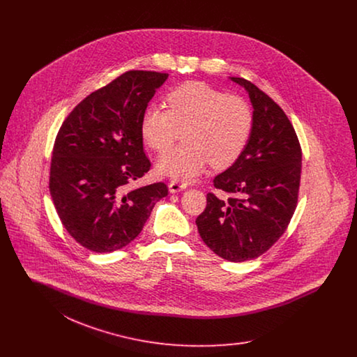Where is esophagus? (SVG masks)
Listing matches in <instances>:
<instances>
[{"label": "esophagus", "mask_w": 357, "mask_h": 357, "mask_svg": "<svg viewBox=\"0 0 357 357\" xmlns=\"http://www.w3.org/2000/svg\"><path fill=\"white\" fill-rule=\"evenodd\" d=\"M169 188H170V192L175 194V192H179L182 190L186 188V183H182L181 181H171L169 183Z\"/></svg>", "instance_id": "1"}]
</instances>
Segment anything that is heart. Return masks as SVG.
Masks as SVG:
<instances>
[{
	"label": "heart",
	"instance_id": "heart-1",
	"mask_svg": "<svg viewBox=\"0 0 357 357\" xmlns=\"http://www.w3.org/2000/svg\"><path fill=\"white\" fill-rule=\"evenodd\" d=\"M167 105H147L140 121L143 139L156 151L170 147L185 130L186 143L159 156L160 174L191 181L208 163L220 169L230 166L248 146L255 118L243 99L206 83L188 82L171 91Z\"/></svg>",
	"mask_w": 357,
	"mask_h": 357
}]
</instances>
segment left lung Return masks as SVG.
<instances>
[{"mask_svg":"<svg viewBox=\"0 0 357 357\" xmlns=\"http://www.w3.org/2000/svg\"><path fill=\"white\" fill-rule=\"evenodd\" d=\"M230 79L249 93L253 131L237 160L213 181L230 197L208 192L195 223L215 255L243 262L268 252L285 233L298 199L303 153L281 107L253 83Z\"/></svg>","mask_w":357,"mask_h":357,"instance_id":"8db88e82","label":"left lung"}]
</instances>
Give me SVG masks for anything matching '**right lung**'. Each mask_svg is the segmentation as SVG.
Wrapping results in <instances>:
<instances>
[{
	"label": "right lung",
	"mask_w": 357,
	"mask_h": 357,
	"mask_svg": "<svg viewBox=\"0 0 357 357\" xmlns=\"http://www.w3.org/2000/svg\"><path fill=\"white\" fill-rule=\"evenodd\" d=\"M167 77L151 70L120 75L79 102L56 136L52 201L69 236L91 252L111 253L132 242L169 192L162 182L131 188L151 167L142 115Z\"/></svg>",
	"instance_id": "add662e5"
}]
</instances>
